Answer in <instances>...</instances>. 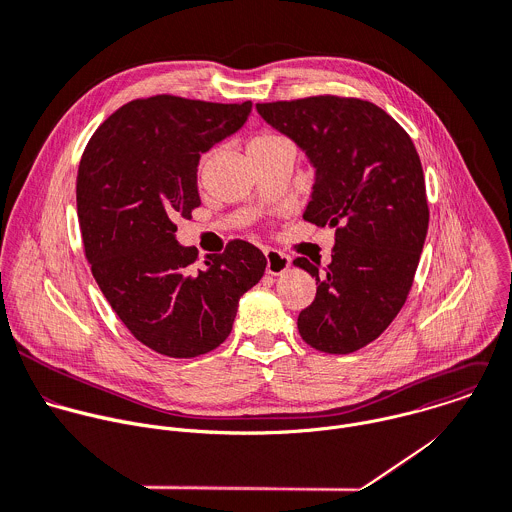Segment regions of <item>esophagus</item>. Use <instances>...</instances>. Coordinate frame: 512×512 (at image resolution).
I'll return each instance as SVG.
<instances>
[{
  "instance_id": "esophagus-1",
  "label": "esophagus",
  "mask_w": 512,
  "mask_h": 512,
  "mask_svg": "<svg viewBox=\"0 0 512 512\" xmlns=\"http://www.w3.org/2000/svg\"><path fill=\"white\" fill-rule=\"evenodd\" d=\"M265 259L269 275H281L291 267V259L277 249H265Z\"/></svg>"
}]
</instances>
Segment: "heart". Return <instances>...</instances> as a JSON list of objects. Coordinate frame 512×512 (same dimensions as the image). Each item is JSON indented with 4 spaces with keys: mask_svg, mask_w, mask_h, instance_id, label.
Listing matches in <instances>:
<instances>
[{
    "mask_svg": "<svg viewBox=\"0 0 512 512\" xmlns=\"http://www.w3.org/2000/svg\"><path fill=\"white\" fill-rule=\"evenodd\" d=\"M279 143H287L285 137L277 135V133H271V131H263L259 135H255L251 141H249V149H257V147H271V145H279Z\"/></svg>",
    "mask_w": 512,
    "mask_h": 512,
    "instance_id": "obj_1",
    "label": "heart"
}]
</instances>
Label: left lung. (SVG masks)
<instances>
[{
	"instance_id": "1",
	"label": "left lung",
	"mask_w": 512,
	"mask_h": 512,
	"mask_svg": "<svg viewBox=\"0 0 512 512\" xmlns=\"http://www.w3.org/2000/svg\"><path fill=\"white\" fill-rule=\"evenodd\" d=\"M259 115L305 151L315 185L303 219L335 229L325 273L293 261L317 281L299 313L307 345L347 355L375 341L411 291L429 229L419 153L409 133L371 101L317 95L257 103Z\"/></svg>"
}]
</instances>
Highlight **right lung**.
Segmentation results:
<instances>
[{
  "mask_svg": "<svg viewBox=\"0 0 512 512\" xmlns=\"http://www.w3.org/2000/svg\"><path fill=\"white\" fill-rule=\"evenodd\" d=\"M251 107L135 99L99 125L79 161L77 217L91 273L131 335L161 355L217 349L239 299L265 273V255L239 239L195 269L197 249L177 243L173 223L201 205V153L239 131Z\"/></svg>",
  "mask_w": 512,
  "mask_h": 512,
  "instance_id": "right-lung-1",
  "label": "right lung"
}]
</instances>
